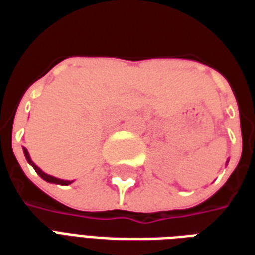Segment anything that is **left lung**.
I'll list each match as a JSON object with an SVG mask.
<instances>
[{"mask_svg":"<svg viewBox=\"0 0 255 255\" xmlns=\"http://www.w3.org/2000/svg\"><path fill=\"white\" fill-rule=\"evenodd\" d=\"M227 165H228V161H227Z\"/></svg>","mask_w":255,"mask_h":255,"instance_id":"1","label":"left lung"}]
</instances>
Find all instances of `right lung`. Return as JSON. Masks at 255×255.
Wrapping results in <instances>:
<instances>
[{
	"label": "right lung",
	"instance_id": "add662e5",
	"mask_svg": "<svg viewBox=\"0 0 255 255\" xmlns=\"http://www.w3.org/2000/svg\"><path fill=\"white\" fill-rule=\"evenodd\" d=\"M23 151H24L25 160L28 161V164H30V165L32 166L34 169H35L36 173H38V175H39V176H41L42 179L45 180V182L53 183V184H60V186H68V184H71V183H73V180H64V179H58V177H54V176H52V175H47V173H45V172L42 171L39 166L34 164V161L31 160L28 150L25 149V147H23Z\"/></svg>",
	"mask_w": 255,
	"mask_h": 255
}]
</instances>
